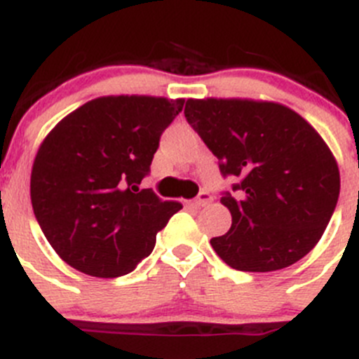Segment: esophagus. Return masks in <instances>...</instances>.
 <instances>
[{
    "label": "esophagus",
    "instance_id": "obj_1",
    "mask_svg": "<svg viewBox=\"0 0 359 359\" xmlns=\"http://www.w3.org/2000/svg\"><path fill=\"white\" fill-rule=\"evenodd\" d=\"M212 201V196L208 193H201L200 196L196 198V200L193 201L194 207H205V205H208Z\"/></svg>",
    "mask_w": 359,
    "mask_h": 359
}]
</instances>
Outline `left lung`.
I'll list each match as a JSON object with an SVG mask.
<instances>
[{"label": "left lung", "instance_id": "1", "mask_svg": "<svg viewBox=\"0 0 359 359\" xmlns=\"http://www.w3.org/2000/svg\"><path fill=\"white\" fill-rule=\"evenodd\" d=\"M186 119L242 179L221 203L231 228L210 240L217 256L242 272H273L311 252L340 193V172L321 135L283 103L249 98H189Z\"/></svg>", "mask_w": 359, "mask_h": 359}]
</instances>
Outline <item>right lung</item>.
<instances>
[{
	"label": "right lung",
	"instance_id": "1",
	"mask_svg": "<svg viewBox=\"0 0 359 359\" xmlns=\"http://www.w3.org/2000/svg\"><path fill=\"white\" fill-rule=\"evenodd\" d=\"M184 98L121 95L83 103L43 138L31 168V203L65 263L91 277L126 276L152 252L179 201L138 191L159 137Z\"/></svg>",
	"mask_w": 359,
	"mask_h": 359
}]
</instances>
